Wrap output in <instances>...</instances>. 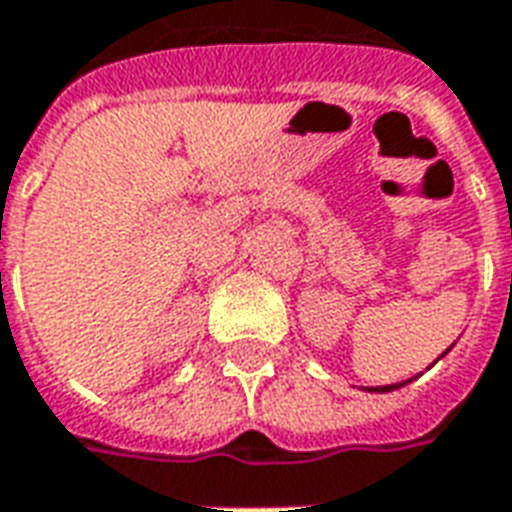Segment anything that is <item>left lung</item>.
Returning a JSON list of instances; mask_svg holds the SVG:
<instances>
[{"instance_id":"obj_1","label":"left lung","mask_w":512,"mask_h":512,"mask_svg":"<svg viewBox=\"0 0 512 512\" xmlns=\"http://www.w3.org/2000/svg\"><path fill=\"white\" fill-rule=\"evenodd\" d=\"M403 384H392V386H376L373 392H392V389H400Z\"/></svg>"}]
</instances>
